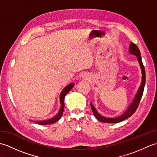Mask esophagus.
Here are the masks:
<instances>
[{
	"mask_svg": "<svg viewBox=\"0 0 157 157\" xmlns=\"http://www.w3.org/2000/svg\"><path fill=\"white\" fill-rule=\"evenodd\" d=\"M83 78H84L86 79H89L90 78V75H88L84 74V75H83Z\"/></svg>",
	"mask_w": 157,
	"mask_h": 157,
	"instance_id": "1",
	"label": "esophagus"
}]
</instances>
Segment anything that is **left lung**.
I'll list each match as a JSON object with an SVG mask.
<instances>
[{
    "mask_svg": "<svg viewBox=\"0 0 157 157\" xmlns=\"http://www.w3.org/2000/svg\"><path fill=\"white\" fill-rule=\"evenodd\" d=\"M129 54L136 56V57H137V59H138V61L140 64V66L141 71H142L141 84H140V87L138 90V92H137V93H136V94L135 96L134 100H133L132 102L129 105L128 109L126 110V111L124 113H123L121 115L117 117L109 118V117H105L102 116L101 115L99 114L97 111H96L94 105H93L92 103H90V106H91L92 111L93 112V114H94L96 119L98 120V121H100L103 122V123H115L121 122V121H123V120L129 118V117H131L135 113L136 109H137V108H138L140 101V100L142 98L143 92H144V86H145V83H146L145 69H144V65H143V63L142 61L140 51V50L138 48V46H136L135 44H134L133 42H131L129 44Z\"/></svg>",
    "mask_w": 157,
    "mask_h": 157,
    "instance_id": "1",
    "label": "left lung"
}]
</instances>
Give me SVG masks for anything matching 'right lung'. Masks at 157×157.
Returning <instances> with one entry per match:
<instances>
[{"label": "right lung", "mask_w": 157, "mask_h": 157, "mask_svg": "<svg viewBox=\"0 0 157 157\" xmlns=\"http://www.w3.org/2000/svg\"><path fill=\"white\" fill-rule=\"evenodd\" d=\"M73 86H74V84L71 83V84H69L67 85L66 87L63 90L61 94H60V102H61V109H60L59 113L55 115L54 117H52L48 120H44V121H32L36 123H38L40 125H48V124H52L56 121H58L61 118L63 115V111H64V107H65V104H64V99L65 95L67 94V93L71 90L73 88Z\"/></svg>", "instance_id": "1"}]
</instances>
